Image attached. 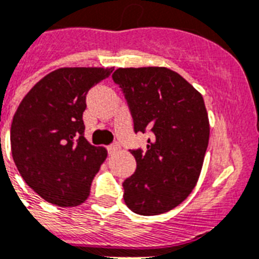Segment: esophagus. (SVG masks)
I'll return each instance as SVG.
<instances>
[{
  "instance_id": "obj_1",
  "label": "esophagus",
  "mask_w": 259,
  "mask_h": 259,
  "mask_svg": "<svg viewBox=\"0 0 259 259\" xmlns=\"http://www.w3.org/2000/svg\"><path fill=\"white\" fill-rule=\"evenodd\" d=\"M107 149H108V152H110V153H115V152H116V151H118V149H119V145H118V144L108 145Z\"/></svg>"
}]
</instances>
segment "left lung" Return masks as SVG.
Instances as JSON below:
<instances>
[{
    "mask_svg": "<svg viewBox=\"0 0 259 259\" xmlns=\"http://www.w3.org/2000/svg\"><path fill=\"white\" fill-rule=\"evenodd\" d=\"M112 78L131 108L135 132L154 135L145 153L131 152L138 167L123 182L124 202L139 215L165 213L191 194L202 171L209 140L204 99L165 66L119 68Z\"/></svg>",
    "mask_w": 259,
    "mask_h": 259,
    "instance_id": "8db88e82",
    "label": "left lung"
}]
</instances>
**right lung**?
Segmentation results:
<instances>
[{"instance_id": "obj_1", "label": "right lung", "mask_w": 259, "mask_h": 259, "mask_svg": "<svg viewBox=\"0 0 259 259\" xmlns=\"http://www.w3.org/2000/svg\"><path fill=\"white\" fill-rule=\"evenodd\" d=\"M112 70L59 68L35 83L15 111L13 160L24 182L48 203L76 207L89 196L107 151L83 136L86 94Z\"/></svg>"}]
</instances>
